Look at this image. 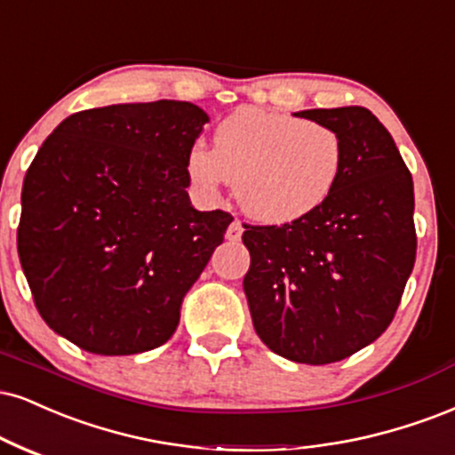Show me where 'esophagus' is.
Wrapping results in <instances>:
<instances>
[{"instance_id": "1", "label": "esophagus", "mask_w": 455, "mask_h": 455, "mask_svg": "<svg viewBox=\"0 0 455 455\" xmlns=\"http://www.w3.org/2000/svg\"><path fill=\"white\" fill-rule=\"evenodd\" d=\"M242 233H243L242 222L233 220L227 228V239H228V242H239V239H242Z\"/></svg>"}]
</instances>
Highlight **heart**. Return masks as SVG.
Listing matches in <instances>:
<instances>
[{
    "instance_id": "1",
    "label": "heart",
    "mask_w": 455,
    "mask_h": 455,
    "mask_svg": "<svg viewBox=\"0 0 455 455\" xmlns=\"http://www.w3.org/2000/svg\"><path fill=\"white\" fill-rule=\"evenodd\" d=\"M346 165L341 135L328 124L239 108L213 129L212 150L190 148L186 175L205 199L233 182L235 199L254 220L288 224L309 216L335 193Z\"/></svg>"
}]
</instances>
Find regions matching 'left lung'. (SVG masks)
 Here are the masks:
<instances>
[{
  "label": "left lung",
  "mask_w": 455,
  "mask_h": 455,
  "mask_svg": "<svg viewBox=\"0 0 455 455\" xmlns=\"http://www.w3.org/2000/svg\"><path fill=\"white\" fill-rule=\"evenodd\" d=\"M294 116L335 129L346 165L320 210L282 227H245L243 292L256 335L271 352L331 364L373 343L396 314L418 248L413 178L366 108Z\"/></svg>",
  "instance_id": "obj_1"
}]
</instances>
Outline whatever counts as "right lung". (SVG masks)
<instances>
[{
	"label": "right lung",
	"mask_w": 455,
	"mask_h": 455,
	"mask_svg": "<svg viewBox=\"0 0 455 455\" xmlns=\"http://www.w3.org/2000/svg\"><path fill=\"white\" fill-rule=\"evenodd\" d=\"M210 116L188 101L71 114L27 169L19 259L57 335L100 355L169 341L233 222L190 205L186 155Z\"/></svg>",
	"instance_id": "right-lung-1"
}]
</instances>
